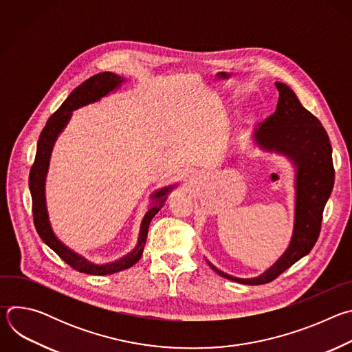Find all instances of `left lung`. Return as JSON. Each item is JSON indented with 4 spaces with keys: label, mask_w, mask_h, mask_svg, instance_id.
<instances>
[{
    "label": "left lung",
    "mask_w": 352,
    "mask_h": 352,
    "mask_svg": "<svg viewBox=\"0 0 352 352\" xmlns=\"http://www.w3.org/2000/svg\"><path fill=\"white\" fill-rule=\"evenodd\" d=\"M278 103L276 111L261 122L255 139L262 147L287 155L296 166L295 223L285 254L262 276L238 278L209 266L221 277L246 285L276 280L315 246L322 227L323 209L334 185L331 144L320 121L299 103L295 93L276 82Z\"/></svg>",
    "instance_id": "obj_1"
}]
</instances>
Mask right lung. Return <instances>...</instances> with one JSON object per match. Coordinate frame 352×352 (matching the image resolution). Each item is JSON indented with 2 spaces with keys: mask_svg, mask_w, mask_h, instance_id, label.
Listing matches in <instances>:
<instances>
[{
  "mask_svg": "<svg viewBox=\"0 0 352 352\" xmlns=\"http://www.w3.org/2000/svg\"><path fill=\"white\" fill-rule=\"evenodd\" d=\"M124 82V78L111 74V72H100L89 79H86L82 85H79L74 91L67 97L65 102L61 104V107L48 118L45 126L43 128L38 142H37V150H36V157L32 164L30 173H29V188L32 193V212H33V221L37 234L40 238L52 248L54 252L72 269L86 273V274H93V276H106V274H113L118 273L121 270L129 269L133 266L142 256L143 252V246L146 243L147 238V230L148 224L152 221V219L156 216V213L163 208L164 205V196L168 193L171 188H164L160 189L159 192L155 193V197H157L159 202L150 208L148 212L144 214L142 226H140V235L136 248L132 250V252L125 256L124 259L110 263V265H93L83 259L82 256L76 255L72 252L71 249H68L64 243H61L54 232L52 231V227H50L48 223V216L45 210V199H44V179L48 168V160L50 155H52L53 144L58 136V133L63 131V128L67 125L71 113L82 106H86L89 103L96 102L100 97L106 96L111 90H114L117 86Z\"/></svg>",
  "mask_w": 352,
  "mask_h": 352,
  "instance_id": "obj_1",
  "label": "right lung"
}]
</instances>
